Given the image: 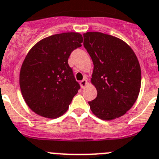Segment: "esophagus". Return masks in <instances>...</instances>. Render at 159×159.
<instances>
[{
	"instance_id": "obj_1",
	"label": "esophagus",
	"mask_w": 159,
	"mask_h": 159,
	"mask_svg": "<svg viewBox=\"0 0 159 159\" xmlns=\"http://www.w3.org/2000/svg\"><path fill=\"white\" fill-rule=\"evenodd\" d=\"M80 84L81 87H82V88H84V87H86V85L87 84V80H86V79H84L82 81H80Z\"/></svg>"
}]
</instances>
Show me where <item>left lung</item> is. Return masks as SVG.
I'll list each match as a JSON object with an SVG mask.
<instances>
[{"instance_id":"1","label":"left lung","mask_w":159,"mask_h":159,"mask_svg":"<svg viewBox=\"0 0 159 159\" xmlns=\"http://www.w3.org/2000/svg\"><path fill=\"white\" fill-rule=\"evenodd\" d=\"M84 38L94 64L91 83L98 92L88 102L90 108L102 120L118 118L132 108L139 95V61L132 48L118 38L101 32H87Z\"/></svg>"}]
</instances>
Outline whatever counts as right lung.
Listing matches in <instances>:
<instances>
[{"label":"right lung","mask_w":159,"mask_h":159,"mask_svg":"<svg viewBox=\"0 0 159 159\" xmlns=\"http://www.w3.org/2000/svg\"><path fill=\"white\" fill-rule=\"evenodd\" d=\"M82 42L80 33L67 32L45 38L30 49L20 69V86L32 111L57 118L68 110L80 88L68 60Z\"/></svg>","instance_id":"add662e5"}]
</instances>
